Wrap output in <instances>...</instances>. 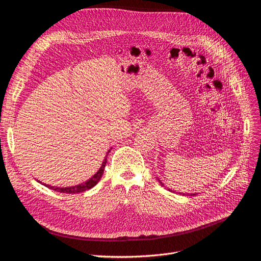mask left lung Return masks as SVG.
I'll use <instances>...</instances> for the list:
<instances>
[{
  "mask_svg": "<svg viewBox=\"0 0 261 261\" xmlns=\"http://www.w3.org/2000/svg\"><path fill=\"white\" fill-rule=\"evenodd\" d=\"M189 195H191V196H195L196 194H189Z\"/></svg>",
  "mask_w": 261,
  "mask_h": 261,
  "instance_id": "1",
  "label": "left lung"
}]
</instances>
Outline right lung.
Listing matches in <instances>:
<instances>
[{"instance_id":"add662e5","label":"right lung","mask_w":261,"mask_h":261,"mask_svg":"<svg viewBox=\"0 0 261 261\" xmlns=\"http://www.w3.org/2000/svg\"><path fill=\"white\" fill-rule=\"evenodd\" d=\"M108 153H109V152H108ZM106 163H107V159L105 158V160H103V162H102V164H101V166H100L99 170H98L94 175H93L91 179H89L87 182L81 183V184H79V185L71 186V187H65V189H64V187H55V186H49V185H46V184H44V185L47 186V187H49L50 190H54V191H57V192H60V193L77 194V193L86 192V191L92 189L93 186H95V185L99 182V180H100V178H101V175H102V173H103V169H105Z\"/></svg>"}]
</instances>
